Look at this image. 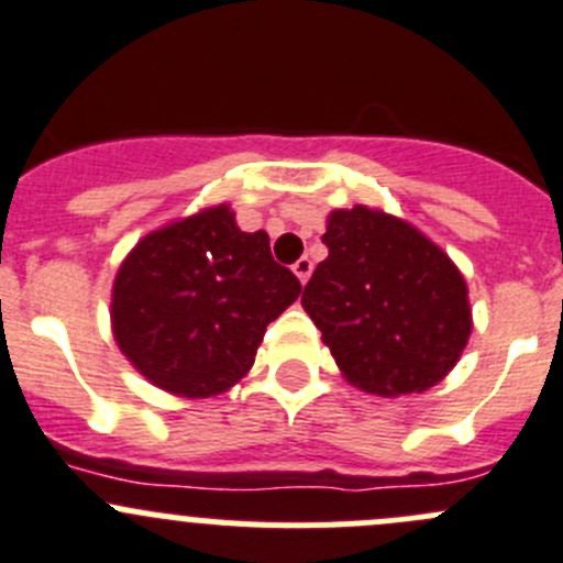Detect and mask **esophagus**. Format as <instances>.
I'll list each match as a JSON object with an SVG mask.
<instances>
[{
    "instance_id": "1",
    "label": "esophagus",
    "mask_w": 563,
    "mask_h": 563,
    "mask_svg": "<svg viewBox=\"0 0 563 563\" xmlns=\"http://www.w3.org/2000/svg\"><path fill=\"white\" fill-rule=\"evenodd\" d=\"M292 273H296L301 285H307L309 276H312V260H309V256H301V260H298L296 265H292Z\"/></svg>"
}]
</instances>
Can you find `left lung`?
<instances>
[{
  "mask_svg": "<svg viewBox=\"0 0 563 563\" xmlns=\"http://www.w3.org/2000/svg\"><path fill=\"white\" fill-rule=\"evenodd\" d=\"M323 243L329 256L301 303L342 376L384 398L442 382L473 331L451 256L411 223L362 205L331 212Z\"/></svg>",
  "mask_w": 563,
  "mask_h": 563,
  "instance_id": "8db88e82",
  "label": "left lung"
}]
</instances>
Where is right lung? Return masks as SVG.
I'll return each mask as SVG.
<instances>
[{"mask_svg": "<svg viewBox=\"0 0 563 563\" xmlns=\"http://www.w3.org/2000/svg\"><path fill=\"white\" fill-rule=\"evenodd\" d=\"M301 292L265 232H240L227 205L146 234L118 267L112 334L165 393L210 398L251 371L271 320Z\"/></svg>", "mask_w": 563, "mask_h": 563, "instance_id": "obj_1", "label": "right lung"}]
</instances>
